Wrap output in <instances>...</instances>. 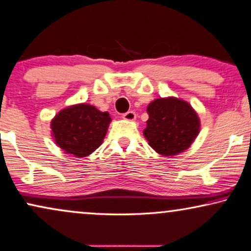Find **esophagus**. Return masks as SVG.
<instances>
[{
    "instance_id": "esophagus-1",
    "label": "esophagus",
    "mask_w": 251,
    "mask_h": 251,
    "mask_svg": "<svg viewBox=\"0 0 251 251\" xmlns=\"http://www.w3.org/2000/svg\"><path fill=\"white\" fill-rule=\"evenodd\" d=\"M122 118L126 120V121H133V120L136 119V114L135 112H132V110H129V112L123 114Z\"/></svg>"
}]
</instances>
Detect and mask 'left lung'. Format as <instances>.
<instances>
[{
  "instance_id": "obj_1",
  "label": "left lung",
  "mask_w": 251,
  "mask_h": 251,
  "mask_svg": "<svg viewBox=\"0 0 251 251\" xmlns=\"http://www.w3.org/2000/svg\"><path fill=\"white\" fill-rule=\"evenodd\" d=\"M144 136L158 153L171 157L191 145L200 131V119L189 103L176 98L155 99L148 107Z\"/></svg>"
}]
</instances>
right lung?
Segmentation results:
<instances>
[{
  "label": "right lung",
  "mask_w": 251,
  "mask_h": 251,
  "mask_svg": "<svg viewBox=\"0 0 251 251\" xmlns=\"http://www.w3.org/2000/svg\"><path fill=\"white\" fill-rule=\"evenodd\" d=\"M110 122L109 114L80 103L62 109L51 121L55 143L68 154L86 157L101 145Z\"/></svg>",
  "instance_id": "add662e5"
}]
</instances>
